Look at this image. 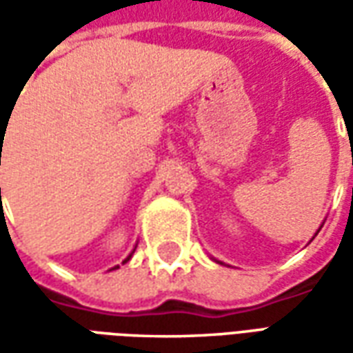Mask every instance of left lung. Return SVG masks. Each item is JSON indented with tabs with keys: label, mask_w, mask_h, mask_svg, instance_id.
Segmentation results:
<instances>
[{
	"label": "left lung",
	"mask_w": 353,
	"mask_h": 353,
	"mask_svg": "<svg viewBox=\"0 0 353 353\" xmlns=\"http://www.w3.org/2000/svg\"><path fill=\"white\" fill-rule=\"evenodd\" d=\"M352 157H353V153H352ZM352 161H353V159H352ZM319 229H321V227H319ZM319 229H318V230H316V234H318V232H319ZM316 234H314V236H316ZM314 236H312V240H314ZM215 261H217V259H215ZM217 263H219V265H223L221 261H217Z\"/></svg>",
	"instance_id": "1"
}]
</instances>
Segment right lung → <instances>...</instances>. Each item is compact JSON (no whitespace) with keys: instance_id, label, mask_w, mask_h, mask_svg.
I'll list each match as a JSON object with an SVG mask.
<instances>
[{"instance_id":"obj_1","label":"right lung","mask_w":353,"mask_h":353,"mask_svg":"<svg viewBox=\"0 0 353 353\" xmlns=\"http://www.w3.org/2000/svg\"><path fill=\"white\" fill-rule=\"evenodd\" d=\"M0 191H1V189H0ZM132 253H134V252H132ZM132 253H130V255H128V257H126V259H124V261H123V265H124V263H128V261H130V257H132ZM115 268H119V265H117V266H113V268H111V270H115Z\"/></svg>"}]
</instances>
